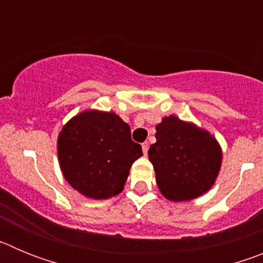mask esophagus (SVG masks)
Segmentation results:
<instances>
[{
  "mask_svg": "<svg viewBox=\"0 0 263 263\" xmlns=\"http://www.w3.org/2000/svg\"><path fill=\"white\" fill-rule=\"evenodd\" d=\"M142 152H143V154L147 155V152H148V143L147 142L142 143Z\"/></svg>",
  "mask_w": 263,
  "mask_h": 263,
  "instance_id": "obj_1",
  "label": "esophagus"
}]
</instances>
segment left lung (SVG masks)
<instances>
[{"label":"left lung","mask_w":263,"mask_h":263,"mask_svg":"<svg viewBox=\"0 0 263 263\" xmlns=\"http://www.w3.org/2000/svg\"><path fill=\"white\" fill-rule=\"evenodd\" d=\"M157 142L148 148L159 191L171 201L205 194L221 167V147L206 130L168 116L155 126Z\"/></svg>","instance_id":"8db88e82"}]
</instances>
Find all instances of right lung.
Wrapping results in <instances>:
<instances>
[{
	"label": "right lung",
	"mask_w": 263,
	"mask_h": 263,
	"mask_svg": "<svg viewBox=\"0 0 263 263\" xmlns=\"http://www.w3.org/2000/svg\"><path fill=\"white\" fill-rule=\"evenodd\" d=\"M142 147L132 141L130 126L113 111L84 110L63 126L58 158L67 182L90 199H109L124 190Z\"/></svg>",
	"instance_id": "obj_1"
}]
</instances>
